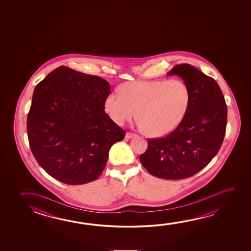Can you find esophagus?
I'll use <instances>...</instances> for the list:
<instances>
[{
  "instance_id": "1",
  "label": "esophagus",
  "mask_w": 251,
  "mask_h": 251,
  "mask_svg": "<svg viewBox=\"0 0 251 251\" xmlns=\"http://www.w3.org/2000/svg\"><path fill=\"white\" fill-rule=\"evenodd\" d=\"M135 136H136V134L127 132V134H126V136H125V138H126V139H130V138H133V137H135Z\"/></svg>"
}]
</instances>
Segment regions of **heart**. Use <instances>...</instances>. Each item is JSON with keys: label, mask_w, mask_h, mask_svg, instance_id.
Masks as SVG:
<instances>
[{"label": "heart", "mask_w": 251, "mask_h": 251, "mask_svg": "<svg viewBox=\"0 0 251 251\" xmlns=\"http://www.w3.org/2000/svg\"><path fill=\"white\" fill-rule=\"evenodd\" d=\"M189 103V88L180 79L139 80L125 83L108 95L105 109L119 126L137 113L138 127L148 136L161 137L180 124Z\"/></svg>", "instance_id": "b5f03b06"}]
</instances>
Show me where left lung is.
Instances as JSON below:
<instances>
[{
	"label": "left lung",
	"instance_id": "left-lung-1",
	"mask_svg": "<svg viewBox=\"0 0 251 251\" xmlns=\"http://www.w3.org/2000/svg\"><path fill=\"white\" fill-rule=\"evenodd\" d=\"M167 75L179 76L188 86L189 107L172 133L148 140L139 159L153 176L182 179L199 173L216 156L226 133L227 107L218 83L196 67L177 65Z\"/></svg>",
	"mask_w": 251,
	"mask_h": 251
}]
</instances>
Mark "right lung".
<instances>
[{"label":"right lung","mask_w":251,"mask_h":251,"mask_svg":"<svg viewBox=\"0 0 251 251\" xmlns=\"http://www.w3.org/2000/svg\"><path fill=\"white\" fill-rule=\"evenodd\" d=\"M110 85L59 66L38 83L27 117L29 146L42 168L67 185L95 180L126 132L105 109Z\"/></svg>","instance_id":"right-lung-1"}]
</instances>
